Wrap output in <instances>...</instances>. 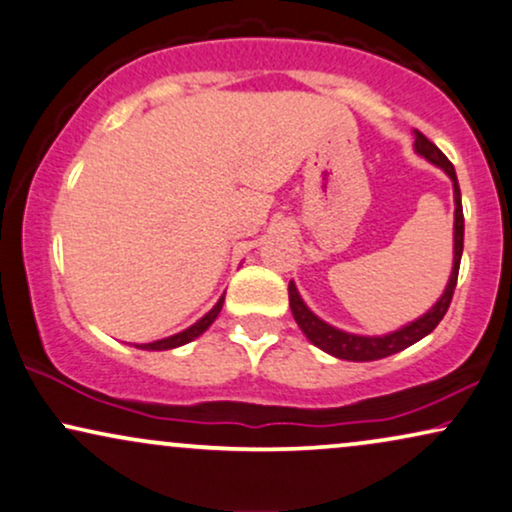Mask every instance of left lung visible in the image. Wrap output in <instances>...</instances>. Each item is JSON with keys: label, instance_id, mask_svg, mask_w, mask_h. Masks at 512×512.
Returning <instances> with one entry per match:
<instances>
[{"label": "left lung", "instance_id": "left-lung-1", "mask_svg": "<svg viewBox=\"0 0 512 512\" xmlns=\"http://www.w3.org/2000/svg\"><path fill=\"white\" fill-rule=\"evenodd\" d=\"M416 151L428 158L432 165L442 167V170L449 174L451 181H454V200H456V222H454V271H451L449 286H446L444 295L439 297V302L430 309L428 314L420 316L418 321L409 323L397 333L383 335V338H364V335H352V333H342L338 328L328 326L326 321H321L319 316H314L307 309V304L302 302L297 288L290 283L288 286V297H290V309H293V316L297 321V326L302 328V333L307 335L309 340L314 342L316 347L323 349V352L333 354L338 359H347V361H375V359H385L390 354H397L401 349L411 347L413 342L423 340L425 335H430L437 328V323L444 319L446 309H449L451 297H454L456 290V281H458V269H461V255H463V203H461V189H458V179H456V170L451 165V160L439 151V148L432 144V141L425 137L423 132L416 129Z\"/></svg>", "mask_w": 512, "mask_h": 512}]
</instances>
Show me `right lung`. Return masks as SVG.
<instances>
[{"instance_id":"1","label":"right lung","mask_w":512,"mask_h":512,"mask_svg":"<svg viewBox=\"0 0 512 512\" xmlns=\"http://www.w3.org/2000/svg\"><path fill=\"white\" fill-rule=\"evenodd\" d=\"M222 304H224V297L219 300L215 307L210 309L208 314L203 316L198 323H193L191 328H186V331H181L177 335H172V338H165V340H155V342H148V345H141V349H172V347H179V345H186V342H191L193 338H198L200 333H205L208 328L212 326V321L217 319V314L222 312Z\"/></svg>"}]
</instances>
